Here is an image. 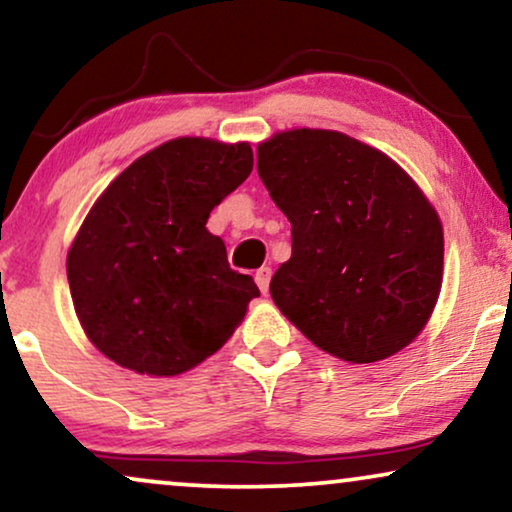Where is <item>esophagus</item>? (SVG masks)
<instances>
[{
	"instance_id": "34e87169",
	"label": "esophagus",
	"mask_w": 512,
	"mask_h": 512,
	"mask_svg": "<svg viewBox=\"0 0 512 512\" xmlns=\"http://www.w3.org/2000/svg\"><path fill=\"white\" fill-rule=\"evenodd\" d=\"M269 281H271V267L257 269L255 283H257V288H260V290L264 292V295H267V290H269Z\"/></svg>"
}]
</instances>
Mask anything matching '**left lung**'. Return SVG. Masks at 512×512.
<instances>
[{
    "label": "left lung",
    "instance_id": "1",
    "mask_svg": "<svg viewBox=\"0 0 512 512\" xmlns=\"http://www.w3.org/2000/svg\"><path fill=\"white\" fill-rule=\"evenodd\" d=\"M257 173L292 224L271 297L306 339L351 363L405 349L440 295L442 224L386 154L335 131L278 133Z\"/></svg>",
    "mask_w": 512,
    "mask_h": 512
}]
</instances>
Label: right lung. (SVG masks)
Masks as SVG:
<instances>
[{
	"label": "right lung",
	"mask_w": 512,
	"mask_h": 512,
	"mask_svg": "<svg viewBox=\"0 0 512 512\" xmlns=\"http://www.w3.org/2000/svg\"><path fill=\"white\" fill-rule=\"evenodd\" d=\"M250 170L245 142L177 138L105 189L74 238L67 281L81 327L109 360L173 377L234 335L260 290L229 267L206 222Z\"/></svg>",
	"instance_id": "right-lung-1"
}]
</instances>
